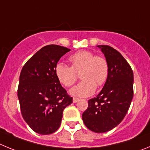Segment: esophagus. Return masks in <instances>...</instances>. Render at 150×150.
<instances>
[{
  "mask_svg": "<svg viewBox=\"0 0 150 150\" xmlns=\"http://www.w3.org/2000/svg\"><path fill=\"white\" fill-rule=\"evenodd\" d=\"M79 99L77 98H73V102H74V103H76V102L79 101Z\"/></svg>",
  "mask_w": 150,
  "mask_h": 150,
  "instance_id": "1",
  "label": "esophagus"
}]
</instances>
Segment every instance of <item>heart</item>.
<instances>
[{
    "label": "heart",
    "instance_id": "1",
    "mask_svg": "<svg viewBox=\"0 0 150 150\" xmlns=\"http://www.w3.org/2000/svg\"><path fill=\"white\" fill-rule=\"evenodd\" d=\"M71 67L58 63L55 73L57 79L63 86L70 87L76 83L78 75L83 81L70 91L74 96L85 98L91 95L96 86H101L109 75V65L104 57L95 55L91 52L81 50L70 56Z\"/></svg>",
    "mask_w": 150,
    "mask_h": 150
}]
</instances>
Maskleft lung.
Returning <instances> with one entry per match:
<instances>
[{
    "label": "left lung",
    "mask_w": 150,
    "mask_h": 150,
    "mask_svg": "<svg viewBox=\"0 0 150 150\" xmlns=\"http://www.w3.org/2000/svg\"><path fill=\"white\" fill-rule=\"evenodd\" d=\"M109 65V75L100 93L88 101L82 115L85 125L96 133L110 131L120 124L134 95L133 71L124 57L112 47L99 45Z\"/></svg>",
    "instance_id": "obj_1"
}]
</instances>
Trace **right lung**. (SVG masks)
Returning a JSON list of instances; mask_svg holds the SVG:
<instances>
[{"label":"right lung","instance_id":"obj_1","mask_svg":"<svg viewBox=\"0 0 150 150\" xmlns=\"http://www.w3.org/2000/svg\"><path fill=\"white\" fill-rule=\"evenodd\" d=\"M71 50L48 45L37 52L23 66L19 76L18 98L25 121L40 134L59 129L63 110L73 102L55 76L59 59Z\"/></svg>","mask_w":150,"mask_h":150}]
</instances>
